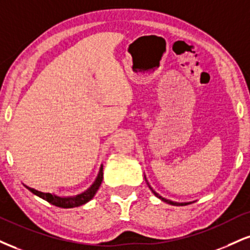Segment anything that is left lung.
Here are the masks:
<instances>
[{
	"instance_id": "left-lung-1",
	"label": "left lung",
	"mask_w": 250,
	"mask_h": 250,
	"mask_svg": "<svg viewBox=\"0 0 250 250\" xmlns=\"http://www.w3.org/2000/svg\"><path fill=\"white\" fill-rule=\"evenodd\" d=\"M144 178H146V184H148V186H149V188H150V190L152 191V193H154V194H155L156 197H157V198H159V199H161V200H163L164 203H167V204H170V205H173V206H184V205H188V204H190V203H177V201H172V200H169V199H167V198H163V197H162V195H159V194L157 193V192H155L154 190H152V188H151V186L149 185V183H148V180H146V176H144Z\"/></svg>"
}]
</instances>
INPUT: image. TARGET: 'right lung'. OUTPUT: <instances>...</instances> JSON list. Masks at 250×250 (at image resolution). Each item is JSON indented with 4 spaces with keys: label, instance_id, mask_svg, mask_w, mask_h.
Listing matches in <instances>:
<instances>
[{
    "label": "right lung",
    "instance_id": "obj_1",
    "mask_svg": "<svg viewBox=\"0 0 250 250\" xmlns=\"http://www.w3.org/2000/svg\"><path fill=\"white\" fill-rule=\"evenodd\" d=\"M102 170H104V165L101 164L100 169H99L98 176H96V178L94 182H93V184L89 186L86 191L81 192V193L76 194V195L62 197V195H58L55 193H45V192L35 190V188H30V186H26V185H24V186H25V188H28L30 192H32L35 195L42 198V199L46 200L47 203L51 204V205H55L57 207H62V208H73V207L81 206V205H83V204L88 203L91 199H93V197H94L95 193L99 190V188H100V185L102 183V178H104V172H102Z\"/></svg>",
    "mask_w": 250,
    "mask_h": 250
}]
</instances>
